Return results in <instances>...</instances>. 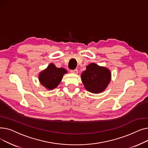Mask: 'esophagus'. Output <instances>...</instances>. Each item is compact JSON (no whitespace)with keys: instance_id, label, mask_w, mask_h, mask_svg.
Returning <instances> with one entry per match:
<instances>
[{"instance_id":"obj_1","label":"esophagus","mask_w":148,"mask_h":148,"mask_svg":"<svg viewBox=\"0 0 148 148\" xmlns=\"http://www.w3.org/2000/svg\"><path fill=\"white\" fill-rule=\"evenodd\" d=\"M70 72L72 73H74V74H77L78 73V70H77V69H75L73 70H70Z\"/></svg>"}]
</instances>
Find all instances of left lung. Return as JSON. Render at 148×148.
<instances>
[{
    "label": "left lung",
    "instance_id": "1",
    "mask_svg": "<svg viewBox=\"0 0 148 148\" xmlns=\"http://www.w3.org/2000/svg\"><path fill=\"white\" fill-rule=\"evenodd\" d=\"M111 77L109 69L95 63L87 65L86 69L81 75L85 89L93 94H99L104 91L111 81Z\"/></svg>",
    "mask_w": 148,
    "mask_h": 148
}]
</instances>
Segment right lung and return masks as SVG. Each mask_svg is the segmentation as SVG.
I'll return each mask as SVG.
<instances>
[{"mask_svg": "<svg viewBox=\"0 0 148 148\" xmlns=\"http://www.w3.org/2000/svg\"><path fill=\"white\" fill-rule=\"evenodd\" d=\"M66 73L68 72L65 68H57L53 64H50L39 74L38 79L47 89L53 90L58 86L64 75Z\"/></svg>", "mask_w": 148, "mask_h": 148, "instance_id": "add662e5", "label": "right lung"}]
</instances>
